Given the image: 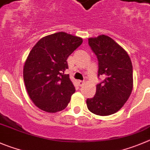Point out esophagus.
<instances>
[{
    "instance_id": "34e87169",
    "label": "esophagus",
    "mask_w": 150,
    "mask_h": 150,
    "mask_svg": "<svg viewBox=\"0 0 150 150\" xmlns=\"http://www.w3.org/2000/svg\"><path fill=\"white\" fill-rule=\"evenodd\" d=\"M78 83H79V85H80V86H82V85H84V83H85V82H84V81H82V80H79L78 81Z\"/></svg>"
}]
</instances>
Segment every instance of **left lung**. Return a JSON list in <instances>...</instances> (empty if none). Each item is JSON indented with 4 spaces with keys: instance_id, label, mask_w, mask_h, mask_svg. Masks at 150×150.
<instances>
[{
    "instance_id": "obj_1",
    "label": "left lung",
    "mask_w": 150,
    "mask_h": 150,
    "mask_svg": "<svg viewBox=\"0 0 150 150\" xmlns=\"http://www.w3.org/2000/svg\"><path fill=\"white\" fill-rule=\"evenodd\" d=\"M88 43L97 57L98 76L105 79L96 85L93 97L87 99V106L96 115H111L124 106L132 93V62L127 51L110 37L91 38Z\"/></svg>"
}]
</instances>
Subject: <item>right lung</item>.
<instances>
[{
	"mask_svg": "<svg viewBox=\"0 0 150 150\" xmlns=\"http://www.w3.org/2000/svg\"><path fill=\"white\" fill-rule=\"evenodd\" d=\"M82 38L57 32L41 38L23 67V79L30 99L42 110L57 112L68 106L75 88L65 74L67 59L82 43Z\"/></svg>",
	"mask_w": 150,
	"mask_h": 150,
	"instance_id": "right-lung-1",
	"label": "right lung"
}]
</instances>
